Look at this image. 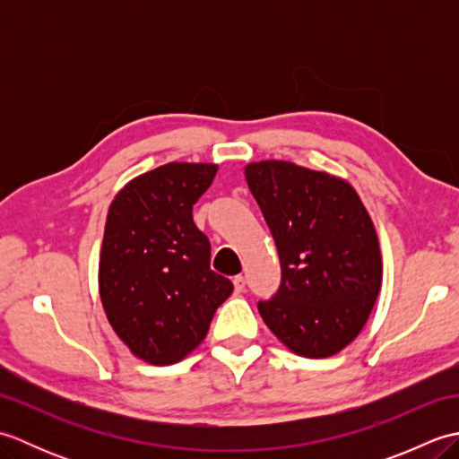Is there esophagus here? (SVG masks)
Wrapping results in <instances>:
<instances>
[{
    "label": "esophagus",
    "mask_w": 459,
    "mask_h": 459,
    "mask_svg": "<svg viewBox=\"0 0 459 459\" xmlns=\"http://www.w3.org/2000/svg\"><path fill=\"white\" fill-rule=\"evenodd\" d=\"M232 284H235V290L240 294V291H245V288H247V278L238 274V276L232 278Z\"/></svg>",
    "instance_id": "34e87169"
}]
</instances>
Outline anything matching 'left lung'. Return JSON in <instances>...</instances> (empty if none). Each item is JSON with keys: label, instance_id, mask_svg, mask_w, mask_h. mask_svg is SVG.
Listing matches in <instances>:
<instances>
[{"label": "left lung", "instance_id": "8db88e82", "mask_svg": "<svg viewBox=\"0 0 459 459\" xmlns=\"http://www.w3.org/2000/svg\"><path fill=\"white\" fill-rule=\"evenodd\" d=\"M247 181L274 237L281 281L258 311L296 355L324 359L353 341L383 284L375 224L351 185L290 161L248 163Z\"/></svg>", "mask_w": 459, "mask_h": 459}]
</instances>
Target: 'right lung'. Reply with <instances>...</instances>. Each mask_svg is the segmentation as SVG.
<instances>
[{"label":"right lung","instance_id":"obj_1","mask_svg":"<svg viewBox=\"0 0 459 459\" xmlns=\"http://www.w3.org/2000/svg\"><path fill=\"white\" fill-rule=\"evenodd\" d=\"M212 163L160 165L124 185L106 217L100 299L135 357L173 365L199 347L232 281L211 270V242L193 204L217 175Z\"/></svg>","mask_w":459,"mask_h":459}]
</instances>
